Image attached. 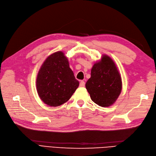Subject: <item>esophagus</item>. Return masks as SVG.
I'll list each match as a JSON object with an SVG mask.
<instances>
[{
  "mask_svg": "<svg viewBox=\"0 0 156 156\" xmlns=\"http://www.w3.org/2000/svg\"><path fill=\"white\" fill-rule=\"evenodd\" d=\"M84 86H85V82L83 80H82L80 82V87H84Z\"/></svg>",
  "mask_w": 156,
  "mask_h": 156,
  "instance_id": "esophagus-1",
  "label": "esophagus"
}]
</instances>
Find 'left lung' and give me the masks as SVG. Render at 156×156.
<instances>
[{
  "label": "left lung",
  "instance_id": "left-lung-1",
  "mask_svg": "<svg viewBox=\"0 0 156 156\" xmlns=\"http://www.w3.org/2000/svg\"><path fill=\"white\" fill-rule=\"evenodd\" d=\"M91 100L102 107H107L117 100L122 88V82L116 65L107 55L94 64L91 77L86 83Z\"/></svg>",
  "mask_w": 156,
  "mask_h": 156
}]
</instances>
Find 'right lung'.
Here are the masks:
<instances>
[{
    "instance_id": "obj_1",
    "label": "right lung",
    "mask_w": 156,
    "mask_h": 156,
    "mask_svg": "<svg viewBox=\"0 0 156 156\" xmlns=\"http://www.w3.org/2000/svg\"><path fill=\"white\" fill-rule=\"evenodd\" d=\"M37 90L45 104L58 107L67 102L79 86L62 51L50 55L39 69Z\"/></svg>"
}]
</instances>
